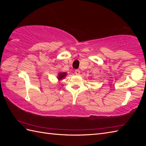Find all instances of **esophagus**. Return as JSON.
I'll return each mask as SVG.
<instances>
[{"label": "esophagus", "mask_w": 146, "mask_h": 146, "mask_svg": "<svg viewBox=\"0 0 146 146\" xmlns=\"http://www.w3.org/2000/svg\"><path fill=\"white\" fill-rule=\"evenodd\" d=\"M75 73H76V74L77 75V76H79V75H80V71L79 70H76Z\"/></svg>", "instance_id": "34e87169"}]
</instances>
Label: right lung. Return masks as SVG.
<instances>
[{"mask_svg":"<svg viewBox=\"0 0 146 146\" xmlns=\"http://www.w3.org/2000/svg\"><path fill=\"white\" fill-rule=\"evenodd\" d=\"M67 73L66 72H59L58 74V76H57V78H58V80L59 81H61V80H63V79L65 77H66V76H67Z\"/></svg>","mask_w":146,"mask_h":146,"instance_id":"right-lung-1","label":"right lung"}]
</instances>
